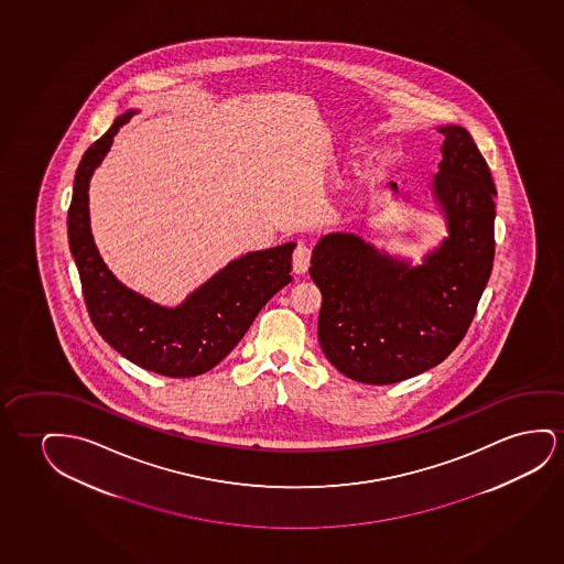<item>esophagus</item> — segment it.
<instances>
[{"mask_svg": "<svg viewBox=\"0 0 564 564\" xmlns=\"http://www.w3.org/2000/svg\"><path fill=\"white\" fill-rule=\"evenodd\" d=\"M295 274H305L311 264V249L305 243L295 247L294 257H292Z\"/></svg>", "mask_w": 564, "mask_h": 564, "instance_id": "34e87169", "label": "esophagus"}]
</instances>
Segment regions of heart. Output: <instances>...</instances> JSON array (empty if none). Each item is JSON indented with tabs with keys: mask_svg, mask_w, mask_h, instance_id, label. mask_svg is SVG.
I'll list each match as a JSON object with an SVG mask.
<instances>
[{
	"mask_svg": "<svg viewBox=\"0 0 564 564\" xmlns=\"http://www.w3.org/2000/svg\"><path fill=\"white\" fill-rule=\"evenodd\" d=\"M375 156H377V160H384V159H387V156H389V152L379 151V152H377V154H375Z\"/></svg>",
	"mask_w": 564,
	"mask_h": 564,
	"instance_id": "obj_1",
	"label": "heart"
}]
</instances>
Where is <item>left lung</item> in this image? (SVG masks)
<instances>
[{
	"label": "left lung",
	"instance_id": "left-lung-1",
	"mask_svg": "<svg viewBox=\"0 0 564 564\" xmlns=\"http://www.w3.org/2000/svg\"><path fill=\"white\" fill-rule=\"evenodd\" d=\"M445 141L429 200L446 236L420 262L389 253L357 234L318 239L310 274L323 294L318 341L341 375L390 384L438 366L468 330L491 276L495 197L491 172L460 126L436 128ZM384 189L412 205L397 183Z\"/></svg>",
	"mask_w": 564,
	"mask_h": 564
}]
</instances>
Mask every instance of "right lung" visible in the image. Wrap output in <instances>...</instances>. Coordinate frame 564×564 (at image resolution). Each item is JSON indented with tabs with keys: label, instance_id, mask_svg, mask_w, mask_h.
Listing matches in <instances>:
<instances>
[{
	"label": "right lung",
	"instance_id": "1",
	"mask_svg": "<svg viewBox=\"0 0 564 564\" xmlns=\"http://www.w3.org/2000/svg\"><path fill=\"white\" fill-rule=\"evenodd\" d=\"M128 110L80 160L67 236L79 270L88 315L104 340L135 366L164 377H197L218 366L238 346L270 297L292 282L295 243L249 251L195 288L180 305L167 307L119 282L96 247L88 185L110 152L113 137L133 118Z\"/></svg>",
	"mask_w": 564,
	"mask_h": 564
}]
</instances>
